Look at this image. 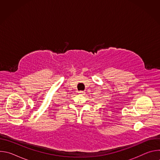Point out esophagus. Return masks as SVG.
Wrapping results in <instances>:
<instances>
[{
  "instance_id": "1",
  "label": "esophagus",
  "mask_w": 160,
  "mask_h": 160,
  "mask_svg": "<svg viewBox=\"0 0 160 160\" xmlns=\"http://www.w3.org/2000/svg\"><path fill=\"white\" fill-rule=\"evenodd\" d=\"M85 92L84 91H79V93H80V94H83Z\"/></svg>"
}]
</instances>
